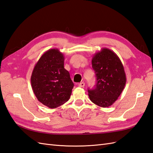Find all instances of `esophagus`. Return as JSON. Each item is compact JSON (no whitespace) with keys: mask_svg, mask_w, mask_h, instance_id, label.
Instances as JSON below:
<instances>
[{"mask_svg":"<svg viewBox=\"0 0 153 153\" xmlns=\"http://www.w3.org/2000/svg\"><path fill=\"white\" fill-rule=\"evenodd\" d=\"M78 86H79V87H83L85 86V83L81 82V83H79V84H78Z\"/></svg>","mask_w":153,"mask_h":153,"instance_id":"1","label":"esophagus"}]
</instances>
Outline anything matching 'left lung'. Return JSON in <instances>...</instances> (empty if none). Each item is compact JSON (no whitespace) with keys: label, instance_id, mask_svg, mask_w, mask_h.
<instances>
[{"label":"left lung","instance_id":"left-lung-1","mask_svg":"<svg viewBox=\"0 0 153 153\" xmlns=\"http://www.w3.org/2000/svg\"><path fill=\"white\" fill-rule=\"evenodd\" d=\"M92 66L97 76V84L93 89L88 90V97L96 105L109 107L118 99L126 85L121 60L111 49L102 48L93 55Z\"/></svg>","mask_w":153,"mask_h":153}]
</instances>
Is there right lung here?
<instances>
[{
	"label": "right lung",
	"instance_id": "1",
	"mask_svg": "<svg viewBox=\"0 0 153 153\" xmlns=\"http://www.w3.org/2000/svg\"><path fill=\"white\" fill-rule=\"evenodd\" d=\"M64 61L65 56L58 49H50L41 56L32 72L31 86L35 96L51 109L68 101L74 87Z\"/></svg>",
	"mask_w": 153,
	"mask_h": 153
}]
</instances>
